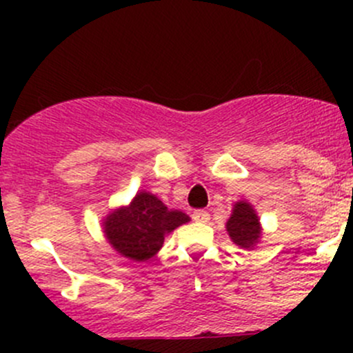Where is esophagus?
<instances>
[{
    "label": "esophagus",
    "mask_w": 353,
    "mask_h": 353,
    "mask_svg": "<svg viewBox=\"0 0 353 353\" xmlns=\"http://www.w3.org/2000/svg\"><path fill=\"white\" fill-rule=\"evenodd\" d=\"M193 220L198 223H206L210 220V213L205 210H196V212H193Z\"/></svg>",
    "instance_id": "esophagus-1"
}]
</instances>
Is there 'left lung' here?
Instances as JSON below:
<instances>
[{
	"label": "left lung",
	"instance_id": "1",
	"mask_svg": "<svg viewBox=\"0 0 353 353\" xmlns=\"http://www.w3.org/2000/svg\"><path fill=\"white\" fill-rule=\"evenodd\" d=\"M227 232L239 248H252L261 236L259 220L252 206L245 201L236 203L232 216L227 222Z\"/></svg>",
	"mask_w": 353,
	"mask_h": 353
}]
</instances>
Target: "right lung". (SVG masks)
Here are the masks:
<instances>
[{
	"instance_id": "right-lung-1",
	"label": "right lung",
	"mask_w": 353,
	"mask_h": 353,
	"mask_svg": "<svg viewBox=\"0 0 353 353\" xmlns=\"http://www.w3.org/2000/svg\"><path fill=\"white\" fill-rule=\"evenodd\" d=\"M186 222H190L186 213L169 210L154 194L141 191L128 208L110 213L104 232L117 252L145 261L162 248L167 234Z\"/></svg>"
}]
</instances>
